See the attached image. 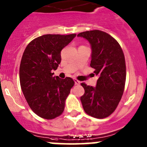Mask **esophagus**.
Returning <instances> with one entry per match:
<instances>
[{
    "label": "esophagus",
    "instance_id": "obj_1",
    "mask_svg": "<svg viewBox=\"0 0 147 147\" xmlns=\"http://www.w3.org/2000/svg\"><path fill=\"white\" fill-rule=\"evenodd\" d=\"M74 83H75V85H80V82L79 81V80L75 79V80H74Z\"/></svg>",
    "mask_w": 147,
    "mask_h": 147
}]
</instances>
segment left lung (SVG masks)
Wrapping results in <instances>:
<instances>
[{
  "mask_svg": "<svg viewBox=\"0 0 147 147\" xmlns=\"http://www.w3.org/2000/svg\"><path fill=\"white\" fill-rule=\"evenodd\" d=\"M77 36L90 44V67L98 76L95 87L81 83L85 90L80 97L83 109L94 118H106L115 111L123 94L126 78L123 52L118 42L104 31H85Z\"/></svg>",
  "mask_w": 147,
  "mask_h": 147,
  "instance_id": "1",
  "label": "left lung"
}]
</instances>
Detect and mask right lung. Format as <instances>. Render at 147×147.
I'll list each match as a JSON object with an SVG mask.
<instances>
[{
	"label": "right lung",
	"mask_w": 147,
	"mask_h": 147,
	"mask_svg": "<svg viewBox=\"0 0 147 147\" xmlns=\"http://www.w3.org/2000/svg\"><path fill=\"white\" fill-rule=\"evenodd\" d=\"M76 34H46L33 40L24 52L20 67L22 90L33 111L53 119L62 113L65 100L74 85L72 78L54 76L61 62V51Z\"/></svg>",
	"instance_id": "1"
}]
</instances>
